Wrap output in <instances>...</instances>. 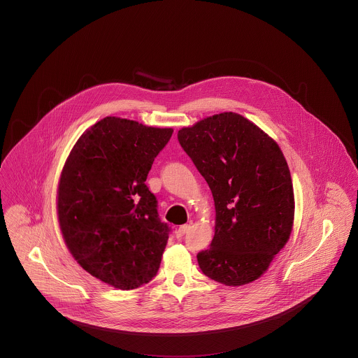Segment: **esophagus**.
Wrapping results in <instances>:
<instances>
[{
    "mask_svg": "<svg viewBox=\"0 0 358 358\" xmlns=\"http://www.w3.org/2000/svg\"><path fill=\"white\" fill-rule=\"evenodd\" d=\"M188 229H189V225H181L177 231H176V235H177V238H182L187 232H188Z\"/></svg>",
    "mask_w": 358,
    "mask_h": 358,
    "instance_id": "esophagus-1",
    "label": "esophagus"
}]
</instances>
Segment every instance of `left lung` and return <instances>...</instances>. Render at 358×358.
<instances>
[{
  "mask_svg": "<svg viewBox=\"0 0 358 358\" xmlns=\"http://www.w3.org/2000/svg\"><path fill=\"white\" fill-rule=\"evenodd\" d=\"M177 137L215 199V236L196 256L202 273L227 286L257 280L293 225V185L282 150L232 112L184 127Z\"/></svg>",
  "mask_w": 358,
  "mask_h": 358,
  "instance_id": "8db88e82",
  "label": "left lung"
}]
</instances>
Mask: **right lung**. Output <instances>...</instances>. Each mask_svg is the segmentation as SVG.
Listing matches in <instances>:
<instances>
[{
	"mask_svg": "<svg viewBox=\"0 0 358 358\" xmlns=\"http://www.w3.org/2000/svg\"><path fill=\"white\" fill-rule=\"evenodd\" d=\"M171 129L105 117L73 146L58 188L68 249L92 277L122 290L157 274L170 227L145 181Z\"/></svg>",
	"mask_w": 358,
	"mask_h": 358,
	"instance_id": "obj_1",
	"label": "right lung"
}]
</instances>
